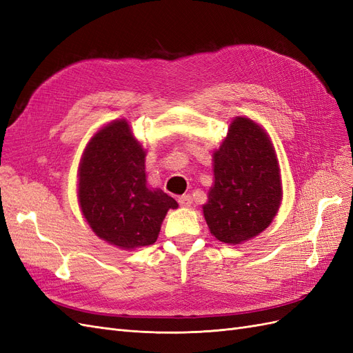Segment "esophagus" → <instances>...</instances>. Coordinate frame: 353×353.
Wrapping results in <instances>:
<instances>
[{
	"label": "esophagus",
	"mask_w": 353,
	"mask_h": 353,
	"mask_svg": "<svg viewBox=\"0 0 353 353\" xmlns=\"http://www.w3.org/2000/svg\"><path fill=\"white\" fill-rule=\"evenodd\" d=\"M178 203H179V206H183V208H190V206H191V203H193V197L188 196V194H185V196H179V197H178Z\"/></svg>",
	"instance_id": "1"
}]
</instances>
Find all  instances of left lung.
Segmentation results:
<instances>
[{"label": "left lung", "instance_id": "left-lung-1", "mask_svg": "<svg viewBox=\"0 0 353 353\" xmlns=\"http://www.w3.org/2000/svg\"><path fill=\"white\" fill-rule=\"evenodd\" d=\"M213 160L215 185L203 206L210 232L228 244L258 236L272 222L283 196L268 135L249 117H236Z\"/></svg>", "mask_w": 353, "mask_h": 353}]
</instances>
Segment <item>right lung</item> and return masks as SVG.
<instances>
[{
	"label": "right lung",
	"mask_w": 353,
	"mask_h": 353,
	"mask_svg": "<svg viewBox=\"0 0 353 353\" xmlns=\"http://www.w3.org/2000/svg\"><path fill=\"white\" fill-rule=\"evenodd\" d=\"M145 152L125 121L95 134L79 168V203L97 236L122 249L157 240L169 209L178 203L162 190L145 185Z\"/></svg>",
	"instance_id": "add662e5"
}]
</instances>
